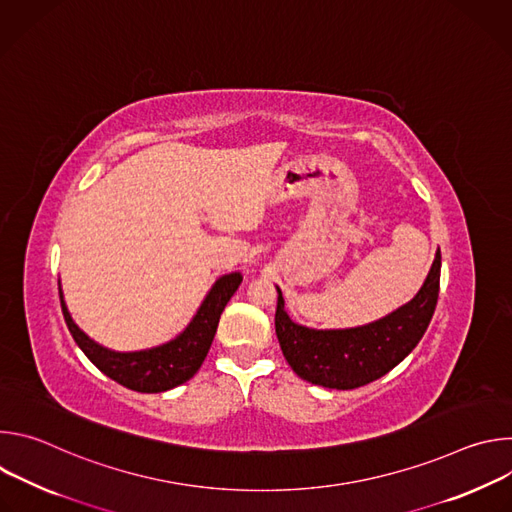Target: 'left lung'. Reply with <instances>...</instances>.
<instances>
[{"instance_id":"obj_1","label":"left lung","mask_w":512,"mask_h":512,"mask_svg":"<svg viewBox=\"0 0 512 512\" xmlns=\"http://www.w3.org/2000/svg\"><path fill=\"white\" fill-rule=\"evenodd\" d=\"M440 271L442 253L437 251L423 287L409 304L383 320L350 330H312L291 322L277 289L275 332L289 367L312 385L340 391L381 379L425 334L440 294Z\"/></svg>"}]
</instances>
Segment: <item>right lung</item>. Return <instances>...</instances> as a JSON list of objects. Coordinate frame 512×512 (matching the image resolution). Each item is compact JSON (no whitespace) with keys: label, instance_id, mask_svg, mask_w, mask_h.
Returning a JSON list of instances; mask_svg holds the SVG:
<instances>
[{"label":"right lung","instance_id":"obj_1","mask_svg":"<svg viewBox=\"0 0 512 512\" xmlns=\"http://www.w3.org/2000/svg\"><path fill=\"white\" fill-rule=\"evenodd\" d=\"M241 281V273H231L218 279L196 312L194 320L178 338L164 346L141 352H111L95 344L72 322L62 300V291H58L62 316L72 338H75V342L101 373L137 393H162L186 383L202 367L216 334L218 320H221L227 302L233 298Z\"/></svg>","mask_w":512,"mask_h":512}]
</instances>
